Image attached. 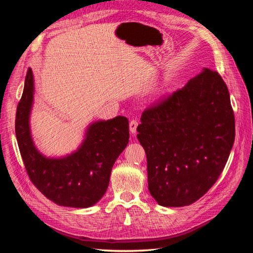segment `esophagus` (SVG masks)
I'll use <instances>...</instances> for the list:
<instances>
[{"instance_id":"esophagus-1","label":"esophagus","mask_w":253,"mask_h":253,"mask_svg":"<svg viewBox=\"0 0 253 253\" xmlns=\"http://www.w3.org/2000/svg\"><path fill=\"white\" fill-rule=\"evenodd\" d=\"M137 126H138V121H137L136 119L131 120V122H129V132H131L132 134H136Z\"/></svg>"}]
</instances>
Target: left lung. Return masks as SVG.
<instances>
[{
  "mask_svg": "<svg viewBox=\"0 0 253 253\" xmlns=\"http://www.w3.org/2000/svg\"><path fill=\"white\" fill-rule=\"evenodd\" d=\"M137 138L147 154L151 195L164 207L193 204L223 172L235 137L228 87L204 71L144 110Z\"/></svg>",
  "mask_w": 253,
  "mask_h": 253,
  "instance_id": "obj_1",
  "label": "left lung"
}]
</instances>
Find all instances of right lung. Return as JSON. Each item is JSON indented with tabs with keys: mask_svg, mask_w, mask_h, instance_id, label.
I'll use <instances>...</instances> for the list:
<instances>
[{
	"mask_svg": "<svg viewBox=\"0 0 253 253\" xmlns=\"http://www.w3.org/2000/svg\"><path fill=\"white\" fill-rule=\"evenodd\" d=\"M34 75L27 71L16 115V136L30 180L57 205L88 208L101 200L109 187L112 168L128 143V120L117 116L96 121L79 149L61 158L45 157L35 147L29 127L34 101Z\"/></svg>",
	"mask_w": 253,
	"mask_h": 253,
	"instance_id": "obj_1",
	"label": "right lung"
}]
</instances>
